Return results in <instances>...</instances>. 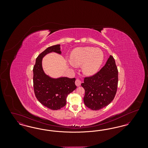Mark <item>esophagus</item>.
I'll list each match as a JSON object with an SVG mask.
<instances>
[{
  "mask_svg": "<svg viewBox=\"0 0 148 148\" xmlns=\"http://www.w3.org/2000/svg\"><path fill=\"white\" fill-rule=\"evenodd\" d=\"M75 85H76L77 86H79L81 85L82 82H81V80H80L79 79L77 78V79H76V80H75Z\"/></svg>",
  "mask_w": 148,
  "mask_h": 148,
  "instance_id": "34e87169",
  "label": "esophagus"
}]
</instances>
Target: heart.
<instances>
[{
	"mask_svg": "<svg viewBox=\"0 0 148 148\" xmlns=\"http://www.w3.org/2000/svg\"><path fill=\"white\" fill-rule=\"evenodd\" d=\"M104 60V53L99 49L93 47H80L71 53L70 62L74 66L83 65L82 70L88 75L95 73Z\"/></svg>",
	"mask_w": 148,
	"mask_h": 148,
	"instance_id": "b5f03b06",
	"label": "heart"
}]
</instances>
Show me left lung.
Segmentation results:
<instances>
[{"label": "left lung", "mask_w": 148, "mask_h": 148, "mask_svg": "<svg viewBox=\"0 0 148 148\" xmlns=\"http://www.w3.org/2000/svg\"><path fill=\"white\" fill-rule=\"evenodd\" d=\"M118 83V71L113 56L95 74L85 77L82 86L85 90V105L98 110L109 105L114 98Z\"/></svg>", "instance_id": "8db88e82"}]
</instances>
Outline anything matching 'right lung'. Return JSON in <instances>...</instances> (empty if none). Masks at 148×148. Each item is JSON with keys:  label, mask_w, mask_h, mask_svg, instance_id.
Masks as SVG:
<instances>
[{"label": "right lung", "mask_w": 148, "mask_h": 148, "mask_svg": "<svg viewBox=\"0 0 148 148\" xmlns=\"http://www.w3.org/2000/svg\"><path fill=\"white\" fill-rule=\"evenodd\" d=\"M51 52L61 54L60 45L48 47L36 58L33 70V87L38 101L43 106L55 110L66 105L68 95L77 88V86L75 84V78L53 79L44 73L42 64V58Z\"/></svg>", "instance_id": "obj_1"}]
</instances>
